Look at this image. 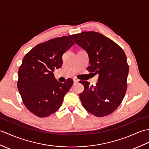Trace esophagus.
<instances>
[{"label":"esophagus","instance_id":"obj_1","mask_svg":"<svg viewBox=\"0 0 149 149\" xmlns=\"http://www.w3.org/2000/svg\"><path fill=\"white\" fill-rule=\"evenodd\" d=\"M73 80H74V84H75V83H77V82H79V80H78V79H74Z\"/></svg>","mask_w":149,"mask_h":149}]
</instances>
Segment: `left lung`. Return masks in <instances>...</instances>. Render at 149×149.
<instances>
[{"label":"left lung","mask_w":149,"mask_h":149,"mask_svg":"<svg viewBox=\"0 0 149 149\" xmlns=\"http://www.w3.org/2000/svg\"><path fill=\"white\" fill-rule=\"evenodd\" d=\"M69 37L87 52L90 63L87 70L99 75L96 86L80 81L84 87L79 94L83 107L96 117L110 115L121 103L127 90L129 66L125 53L98 32H82Z\"/></svg>","instance_id":"obj_1"}]
</instances>
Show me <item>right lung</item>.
<instances>
[{"label":"right lung","mask_w":149,"mask_h":149,"mask_svg":"<svg viewBox=\"0 0 149 149\" xmlns=\"http://www.w3.org/2000/svg\"><path fill=\"white\" fill-rule=\"evenodd\" d=\"M74 44L67 36L37 44L24 56L19 68L18 91L24 105L39 117H46L60 109L65 94L73 84L56 81L53 71L60 68L62 56Z\"/></svg>","instance_id":"right-lung-1"}]
</instances>
